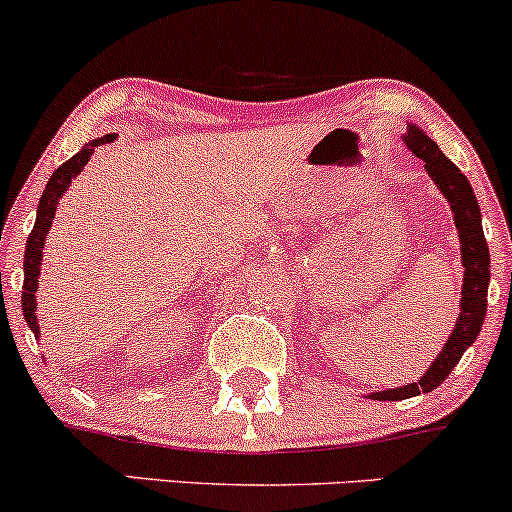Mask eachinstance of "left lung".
Here are the masks:
<instances>
[{"instance_id":"8db88e82","label":"left lung","mask_w":512,"mask_h":512,"mask_svg":"<svg viewBox=\"0 0 512 512\" xmlns=\"http://www.w3.org/2000/svg\"><path fill=\"white\" fill-rule=\"evenodd\" d=\"M404 144H407V149L414 151V156L424 161L428 175H431L433 182L440 187V192L450 202L452 214H455V226L460 231L464 284L460 303L462 313L457 317L455 330H452L448 344L443 346L436 361L431 363V368L424 373V378L419 383L397 387V390L373 392L370 395L373 399H390V402L436 390L448 378L450 370L457 366L464 351L469 349V344H474V339L479 337L486 317V291H489L491 279L489 245H486L484 231H481V211L469 180L464 178L462 170L421 129L409 127V132L404 134Z\"/></svg>"}]
</instances>
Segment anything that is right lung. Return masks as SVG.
<instances>
[{"label":"right lung","instance_id":"1","mask_svg":"<svg viewBox=\"0 0 512 512\" xmlns=\"http://www.w3.org/2000/svg\"><path fill=\"white\" fill-rule=\"evenodd\" d=\"M115 134H105L101 139H93L91 144H86L79 154H74L69 161H64L55 173L50 175L48 185H45L43 197L38 204V216H35V226L31 236L26 240V255H23V291H21V308L23 317H26L28 327L33 334H38V317H35V289H38V274H40V257H43V245L45 236H48L52 219H55L57 202L64 195V190L69 187L72 178L84 170V166L91 161V154L96 151V146L113 142Z\"/></svg>","mask_w":512,"mask_h":512}]
</instances>
